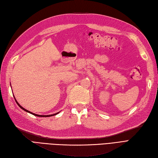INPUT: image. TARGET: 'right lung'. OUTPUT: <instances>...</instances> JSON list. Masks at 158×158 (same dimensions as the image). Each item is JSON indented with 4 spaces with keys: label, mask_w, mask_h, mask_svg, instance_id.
Returning a JSON list of instances; mask_svg holds the SVG:
<instances>
[{
    "label": "right lung",
    "mask_w": 158,
    "mask_h": 158,
    "mask_svg": "<svg viewBox=\"0 0 158 158\" xmlns=\"http://www.w3.org/2000/svg\"><path fill=\"white\" fill-rule=\"evenodd\" d=\"M14 99H15V101H16V103H17V104L19 106V107H20V108H22L23 110H24V111H26V112H28V113H30V114H33L34 115H36V116H38V117H50V116H52V115H56V114H59V112L58 113H56V114H52V115H38V114H34V113H31V112H30V111H27V110H26V109H24L23 107H22L20 106V105L17 103V100L15 99V97H14Z\"/></svg>",
    "instance_id": "add662e5"
}]
</instances>
